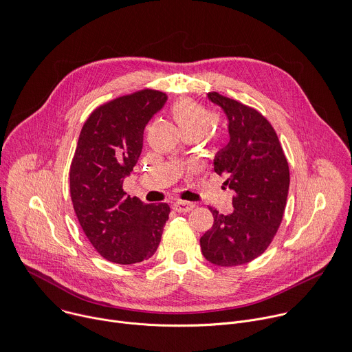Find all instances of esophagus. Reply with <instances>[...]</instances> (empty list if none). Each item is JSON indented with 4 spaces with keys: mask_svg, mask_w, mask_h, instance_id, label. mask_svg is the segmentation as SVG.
I'll list each match as a JSON object with an SVG mask.
<instances>
[{
    "mask_svg": "<svg viewBox=\"0 0 352 352\" xmlns=\"http://www.w3.org/2000/svg\"><path fill=\"white\" fill-rule=\"evenodd\" d=\"M195 206V204L188 202V201H176L173 204V209L176 212H190V210Z\"/></svg>",
    "mask_w": 352,
    "mask_h": 352,
    "instance_id": "34e87169",
    "label": "esophagus"
}]
</instances>
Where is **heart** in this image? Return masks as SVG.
I'll return each mask as SVG.
<instances>
[{
  "instance_id": "b5f03b06",
  "label": "heart",
  "mask_w": 352,
  "mask_h": 352,
  "mask_svg": "<svg viewBox=\"0 0 352 352\" xmlns=\"http://www.w3.org/2000/svg\"><path fill=\"white\" fill-rule=\"evenodd\" d=\"M170 112L184 137L199 138L206 133L208 142H219L218 133L207 131L217 122V115L212 109L191 98H179L172 104Z\"/></svg>"
}]
</instances>
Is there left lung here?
Here are the masks:
<instances>
[{
	"instance_id": "8db88e82",
	"label": "left lung",
	"mask_w": 352,
	"mask_h": 352,
	"mask_svg": "<svg viewBox=\"0 0 352 352\" xmlns=\"http://www.w3.org/2000/svg\"><path fill=\"white\" fill-rule=\"evenodd\" d=\"M210 101L229 118L230 142L214 161L234 191L232 214L210 209L214 225L199 239L206 261L239 266L262 255L283 221L290 186L289 162L270 122L255 108L217 91Z\"/></svg>"
}]
</instances>
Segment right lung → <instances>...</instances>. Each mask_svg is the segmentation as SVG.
<instances>
[{"mask_svg": "<svg viewBox=\"0 0 352 352\" xmlns=\"http://www.w3.org/2000/svg\"><path fill=\"white\" fill-rule=\"evenodd\" d=\"M166 94L144 89L96 108L85 122L69 169L70 198L96 251L109 262L131 265L151 258L170 208L126 197L123 179L138 161L148 120Z\"/></svg>", "mask_w": 352, "mask_h": 352, "instance_id": "add662e5", "label": "right lung"}]
</instances>
